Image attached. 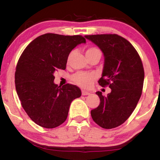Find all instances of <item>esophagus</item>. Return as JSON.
I'll list each match as a JSON object with an SVG mask.
<instances>
[{
  "label": "esophagus",
  "instance_id": "34e87169",
  "mask_svg": "<svg viewBox=\"0 0 160 160\" xmlns=\"http://www.w3.org/2000/svg\"><path fill=\"white\" fill-rule=\"evenodd\" d=\"M89 94H90V92H89L85 91V90H82V95H89Z\"/></svg>",
  "mask_w": 160,
  "mask_h": 160
}]
</instances>
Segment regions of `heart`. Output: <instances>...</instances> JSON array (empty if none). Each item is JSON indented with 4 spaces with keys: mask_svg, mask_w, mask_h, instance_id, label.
Instances as JSON below:
<instances>
[{
    "mask_svg": "<svg viewBox=\"0 0 160 160\" xmlns=\"http://www.w3.org/2000/svg\"><path fill=\"white\" fill-rule=\"evenodd\" d=\"M95 52H100V50L96 47H89L86 51V55L93 54ZM71 56V53L69 55L68 59ZM96 76L93 73H86V72H78L71 77L72 81L76 83L77 85L82 88H88L91 86L92 82L95 80Z\"/></svg>",
    "mask_w": 160,
    "mask_h": 160,
    "instance_id": "heart-1",
    "label": "heart"
}]
</instances>
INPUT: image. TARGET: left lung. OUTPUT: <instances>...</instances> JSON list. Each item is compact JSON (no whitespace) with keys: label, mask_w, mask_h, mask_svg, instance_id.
<instances>
[{"label":"left lung","mask_w":160,"mask_h":160,"mask_svg":"<svg viewBox=\"0 0 160 160\" xmlns=\"http://www.w3.org/2000/svg\"><path fill=\"white\" fill-rule=\"evenodd\" d=\"M85 38L103 52L104 69L98 84L111 89L107 96L97 92L100 104L91 111L92 118L102 128L111 129L126 122L136 108L143 90L144 67L136 49L122 37L106 34Z\"/></svg>","instance_id":"left-lung-1"}]
</instances>
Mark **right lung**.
<instances>
[{"label": "right lung", "instance_id": "obj_1", "mask_svg": "<svg viewBox=\"0 0 160 160\" xmlns=\"http://www.w3.org/2000/svg\"><path fill=\"white\" fill-rule=\"evenodd\" d=\"M86 43L81 35L47 33L35 38L20 56L15 72L16 89L23 109L41 127L63 123L71 102L81 95L78 86L55 84L53 73L66 68L68 57L77 45Z\"/></svg>", "mask_w": 160, "mask_h": 160}]
</instances>
